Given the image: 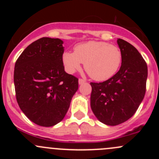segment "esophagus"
Here are the masks:
<instances>
[{"mask_svg": "<svg viewBox=\"0 0 159 159\" xmlns=\"http://www.w3.org/2000/svg\"><path fill=\"white\" fill-rule=\"evenodd\" d=\"M84 82H85V81L83 79H81V78H80V79L78 80V84H79L80 85H81V84H83Z\"/></svg>", "mask_w": 159, "mask_h": 159, "instance_id": "1", "label": "esophagus"}]
</instances>
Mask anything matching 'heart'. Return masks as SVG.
<instances>
[{
	"instance_id": "heart-1",
	"label": "heart",
	"mask_w": 159,
	"mask_h": 159,
	"mask_svg": "<svg viewBox=\"0 0 159 159\" xmlns=\"http://www.w3.org/2000/svg\"><path fill=\"white\" fill-rule=\"evenodd\" d=\"M121 61V50L104 41H90L78 44L74 48V53L67 51L62 55V61L68 73L79 70L82 63L90 77L97 81L112 78L119 70Z\"/></svg>"
}]
</instances>
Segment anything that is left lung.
<instances>
[{
	"mask_svg": "<svg viewBox=\"0 0 159 159\" xmlns=\"http://www.w3.org/2000/svg\"><path fill=\"white\" fill-rule=\"evenodd\" d=\"M117 43L122 54L121 66L112 78L91 83V108L98 121L115 126L133 116L145 94L148 68L140 53L122 39Z\"/></svg>",
	"mask_w": 159,
	"mask_h": 159,
	"instance_id": "8db88e82",
	"label": "left lung"
}]
</instances>
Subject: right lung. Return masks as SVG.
Instances as JSON below:
<instances>
[{"label": "right lung", "mask_w": 159, "mask_h": 159, "mask_svg": "<svg viewBox=\"0 0 159 159\" xmlns=\"http://www.w3.org/2000/svg\"><path fill=\"white\" fill-rule=\"evenodd\" d=\"M59 38H41L28 45L15 63L16 98L23 113L36 125L61 121L78 89V79L65 71V49Z\"/></svg>", "instance_id": "right-lung-1"}]
</instances>
